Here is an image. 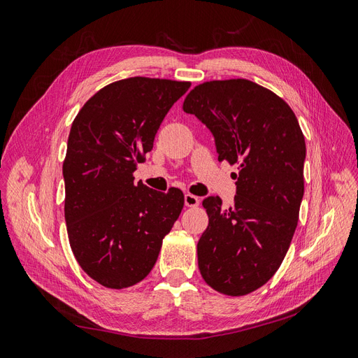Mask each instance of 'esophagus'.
Masks as SVG:
<instances>
[{
	"label": "esophagus",
	"instance_id": "34e87169",
	"mask_svg": "<svg viewBox=\"0 0 358 358\" xmlns=\"http://www.w3.org/2000/svg\"><path fill=\"white\" fill-rule=\"evenodd\" d=\"M200 204V197L194 196V194H185V206L187 208H197Z\"/></svg>",
	"mask_w": 358,
	"mask_h": 358
}]
</instances>
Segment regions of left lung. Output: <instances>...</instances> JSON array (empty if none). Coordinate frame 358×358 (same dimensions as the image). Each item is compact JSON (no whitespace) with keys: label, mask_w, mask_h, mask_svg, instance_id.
<instances>
[{"label":"left lung","mask_w":358,"mask_h":358,"mask_svg":"<svg viewBox=\"0 0 358 358\" xmlns=\"http://www.w3.org/2000/svg\"><path fill=\"white\" fill-rule=\"evenodd\" d=\"M213 137L218 159L237 164L236 197L203 200L209 225L197 245L206 284L245 296L272 278L294 236L305 192V136L291 107L246 79L197 85L183 101Z\"/></svg>","instance_id":"left-lung-1"}]
</instances>
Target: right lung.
Instances as JSON below:
<instances>
[{"instance_id":"add662e5","label":"right lung","mask_w":358,"mask_h":358,"mask_svg":"<svg viewBox=\"0 0 358 358\" xmlns=\"http://www.w3.org/2000/svg\"><path fill=\"white\" fill-rule=\"evenodd\" d=\"M189 82L129 78L104 86L71 124L62 164L67 233L83 272L122 289L143 280L183 208V192L134 183L158 128Z\"/></svg>"}]
</instances>
